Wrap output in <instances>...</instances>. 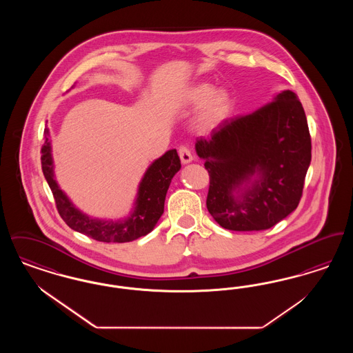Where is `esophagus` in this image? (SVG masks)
Returning <instances> with one entry per match:
<instances>
[{"instance_id":"34e87169","label":"esophagus","mask_w":353,"mask_h":353,"mask_svg":"<svg viewBox=\"0 0 353 353\" xmlns=\"http://www.w3.org/2000/svg\"><path fill=\"white\" fill-rule=\"evenodd\" d=\"M179 156H180V160H181L183 164H189L193 160V156L189 151V148L184 147V145L179 148Z\"/></svg>"}]
</instances>
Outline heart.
Segmentation results:
<instances>
[{
	"label": "heart",
	"mask_w": 353,
	"mask_h": 353,
	"mask_svg": "<svg viewBox=\"0 0 353 353\" xmlns=\"http://www.w3.org/2000/svg\"><path fill=\"white\" fill-rule=\"evenodd\" d=\"M190 105H200L196 117L197 127L203 131L219 127L232 112V97L223 88H212L208 83L194 84L186 94Z\"/></svg>",
	"instance_id": "heart-1"
}]
</instances>
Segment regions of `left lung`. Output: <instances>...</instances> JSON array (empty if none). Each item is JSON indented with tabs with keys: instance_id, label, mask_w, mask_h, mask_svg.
<instances>
[{
	"instance_id": "left-lung-1",
	"label": "left lung",
	"mask_w": 353,
	"mask_h": 353,
	"mask_svg": "<svg viewBox=\"0 0 353 353\" xmlns=\"http://www.w3.org/2000/svg\"><path fill=\"white\" fill-rule=\"evenodd\" d=\"M210 185L206 208L223 229L258 232L276 225L301 201L311 163V136L302 103L285 90L245 117L200 137Z\"/></svg>"
}]
</instances>
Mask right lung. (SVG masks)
Returning <instances> with one entry per match:
<instances>
[{"label": "right lung", "instance_id": "obj_1", "mask_svg": "<svg viewBox=\"0 0 353 353\" xmlns=\"http://www.w3.org/2000/svg\"><path fill=\"white\" fill-rule=\"evenodd\" d=\"M45 134H49V131L45 130ZM41 153L42 170L55 199L59 216L72 230L107 243L131 242L151 233L164 213V202L170 181L181 168L177 151L165 152L160 159L152 163L141 179L131 216L121 221H104L91 219L82 213L58 186L54 179L51 145L48 137L41 148Z\"/></svg>", "mask_w": 353, "mask_h": 353}]
</instances>
